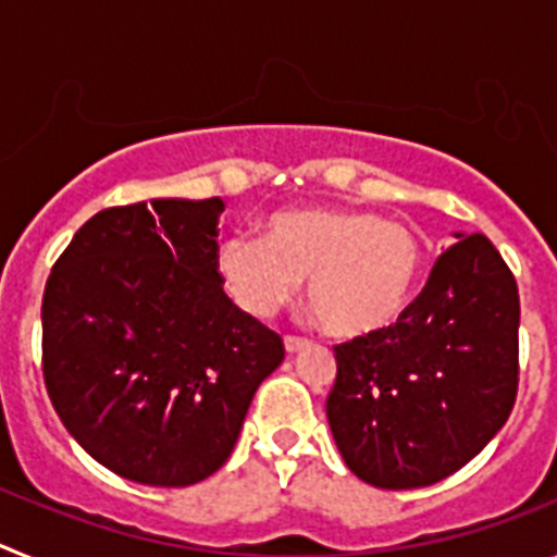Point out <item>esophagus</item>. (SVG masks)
I'll list each match as a JSON object with an SVG mask.
<instances>
[{"label": "esophagus", "instance_id": "esophagus-1", "mask_svg": "<svg viewBox=\"0 0 557 557\" xmlns=\"http://www.w3.org/2000/svg\"><path fill=\"white\" fill-rule=\"evenodd\" d=\"M309 346H312V339H307V337H295V334L284 337V348H287V354H298Z\"/></svg>", "mask_w": 557, "mask_h": 557}]
</instances>
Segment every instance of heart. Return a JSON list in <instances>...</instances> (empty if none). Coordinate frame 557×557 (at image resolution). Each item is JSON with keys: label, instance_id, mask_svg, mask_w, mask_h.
Masks as SVG:
<instances>
[{"label": "heart", "instance_id": "obj_1", "mask_svg": "<svg viewBox=\"0 0 557 557\" xmlns=\"http://www.w3.org/2000/svg\"><path fill=\"white\" fill-rule=\"evenodd\" d=\"M218 270L234 301L270 318L293 301L301 278L318 321L337 337L385 332L410 309L424 275L416 231L357 209H284L264 234L228 236Z\"/></svg>", "mask_w": 557, "mask_h": 557}]
</instances>
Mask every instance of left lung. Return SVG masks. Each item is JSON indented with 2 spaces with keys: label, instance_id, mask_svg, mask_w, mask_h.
Returning <instances> with one entry per match:
<instances>
[{
  "label": "left lung",
  "instance_id": "obj_1",
  "mask_svg": "<svg viewBox=\"0 0 557 557\" xmlns=\"http://www.w3.org/2000/svg\"><path fill=\"white\" fill-rule=\"evenodd\" d=\"M457 236L391 329L334 346L329 426L348 469L376 488L455 474L516 405L519 287L488 236Z\"/></svg>",
  "mask_w": 557,
  "mask_h": 557
}]
</instances>
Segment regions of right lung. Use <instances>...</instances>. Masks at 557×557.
<instances>
[{"label": "right lung", "instance_id": "obj_1", "mask_svg": "<svg viewBox=\"0 0 557 557\" xmlns=\"http://www.w3.org/2000/svg\"><path fill=\"white\" fill-rule=\"evenodd\" d=\"M223 200L97 211L41 304L44 382L77 444L113 474L184 488L228 460L284 343L223 293Z\"/></svg>", "mask_w": 557, "mask_h": 557}]
</instances>
